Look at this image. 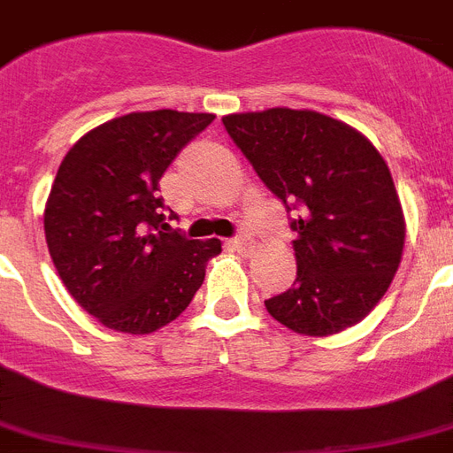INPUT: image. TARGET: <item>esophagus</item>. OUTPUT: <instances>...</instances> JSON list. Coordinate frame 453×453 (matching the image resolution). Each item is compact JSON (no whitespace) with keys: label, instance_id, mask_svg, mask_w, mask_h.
I'll return each instance as SVG.
<instances>
[{"label":"esophagus","instance_id":"1","mask_svg":"<svg viewBox=\"0 0 453 453\" xmlns=\"http://www.w3.org/2000/svg\"><path fill=\"white\" fill-rule=\"evenodd\" d=\"M233 246H234V251H239V253H251V249H253V239H251V234H246V233H242V234H237V237L233 239Z\"/></svg>","mask_w":453,"mask_h":453}]
</instances>
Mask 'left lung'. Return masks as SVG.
<instances>
[{"label":"left lung","instance_id":"obj_1","mask_svg":"<svg viewBox=\"0 0 453 453\" xmlns=\"http://www.w3.org/2000/svg\"><path fill=\"white\" fill-rule=\"evenodd\" d=\"M223 125L293 214L297 277L265 300L267 311L310 337L351 328L384 297L405 246L403 209L380 150L316 111L233 113Z\"/></svg>","mask_w":453,"mask_h":453}]
</instances>
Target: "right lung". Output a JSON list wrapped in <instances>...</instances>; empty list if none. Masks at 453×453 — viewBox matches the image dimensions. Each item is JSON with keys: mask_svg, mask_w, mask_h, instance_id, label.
Wrapping results in <instances>:
<instances>
[{"mask_svg": "<svg viewBox=\"0 0 453 453\" xmlns=\"http://www.w3.org/2000/svg\"><path fill=\"white\" fill-rule=\"evenodd\" d=\"M216 116L127 113L73 143L48 197L43 230L62 284L102 326L149 334L172 323L204 281L219 239L165 223L160 176Z\"/></svg>", "mask_w": 453, "mask_h": 453, "instance_id": "1", "label": "right lung"}]
</instances>
